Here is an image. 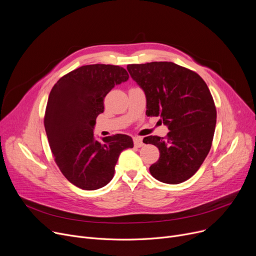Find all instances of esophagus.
Instances as JSON below:
<instances>
[{
    "label": "esophagus",
    "mask_w": 256,
    "mask_h": 256,
    "mask_svg": "<svg viewBox=\"0 0 256 256\" xmlns=\"http://www.w3.org/2000/svg\"><path fill=\"white\" fill-rule=\"evenodd\" d=\"M134 147H137V148L142 147V146L144 145L143 139L140 138V137H134Z\"/></svg>",
    "instance_id": "obj_1"
}]
</instances>
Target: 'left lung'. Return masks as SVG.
<instances>
[{"instance_id":"obj_1","label":"left lung","mask_w":256,"mask_h":256,"mask_svg":"<svg viewBox=\"0 0 256 256\" xmlns=\"http://www.w3.org/2000/svg\"><path fill=\"white\" fill-rule=\"evenodd\" d=\"M126 69L145 92L146 115L160 117L170 130L166 138L143 139L160 150L150 174L168 184L186 181L207 158L215 132L216 107L206 82L171 62L128 64Z\"/></svg>"}]
</instances>
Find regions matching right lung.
Returning <instances> with one entry per match:
<instances>
[{
  "label": "right lung",
  "mask_w": 256,
  "mask_h": 256,
  "mask_svg": "<svg viewBox=\"0 0 256 256\" xmlns=\"http://www.w3.org/2000/svg\"><path fill=\"white\" fill-rule=\"evenodd\" d=\"M128 77L119 66H82L62 76L49 94L44 117L49 146L62 175L81 190L107 185L119 154L134 147L126 134L109 136L103 142L94 136L96 119L104 112V98Z\"/></svg>",
  "instance_id": "1"
}]
</instances>
